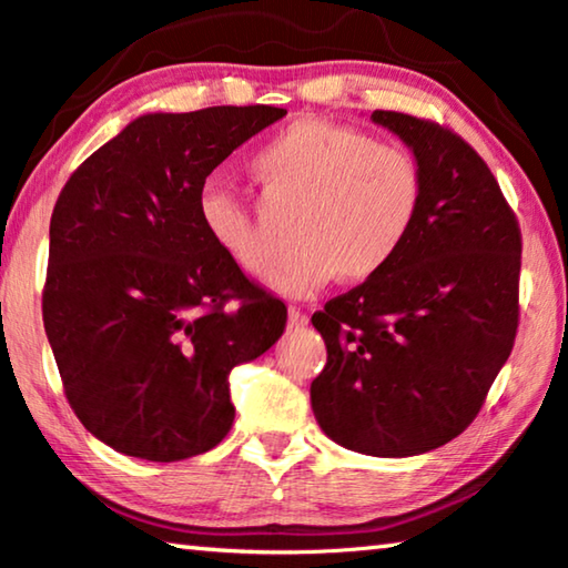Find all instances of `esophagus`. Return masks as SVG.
<instances>
[{"label":"esophagus","mask_w":568,"mask_h":568,"mask_svg":"<svg viewBox=\"0 0 568 568\" xmlns=\"http://www.w3.org/2000/svg\"><path fill=\"white\" fill-rule=\"evenodd\" d=\"M287 325L295 331H301L307 325V315L297 305H291V311H287Z\"/></svg>","instance_id":"1"}]
</instances>
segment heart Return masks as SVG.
<instances>
[{"instance_id":"1","label":"heart","mask_w":568,"mask_h":568,"mask_svg":"<svg viewBox=\"0 0 568 568\" xmlns=\"http://www.w3.org/2000/svg\"><path fill=\"white\" fill-rule=\"evenodd\" d=\"M265 200L301 210V250L277 267L271 285L307 297L333 281L365 283L396 261L416 227L423 175L416 158L396 145L321 118L283 128L250 160ZM197 213L210 240L237 267L265 277L281 247L243 195L220 182L200 190Z\"/></svg>"}]
</instances>
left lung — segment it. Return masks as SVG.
Segmentation results:
<instances>
[{
  "instance_id": "obj_1",
  "label": "left lung",
  "mask_w": 568,
  "mask_h": 568,
  "mask_svg": "<svg viewBox=\"0 0 568 568\" xmlns=\"http://www.w3.org/2000/svg\"><path fill=\"white\" fill-rule=\"evenodd\" d=\"M371 118L416 155L423 205L386 271L313 313L328 363L311 403L335 444L403 458L464 434L511 355L521 227L460 134L393 110Z\"/></svg>"
}]
</instances>
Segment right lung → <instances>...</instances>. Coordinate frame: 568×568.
Returning a JSON list of instances; mask_svg holds the SVG:
<instances>
[{"label": "right lung", "mask_w": 568, "mask_h": 568, "mask_svg": "<svg viewBox=\"0 0 568 568\" xmlns=\"http://www.w3.org/2000/svg\"><path fill=\"white\" fill-rule=\"evenodd\" d=\"M287 110L142 114L57 197L42 318L82 426L124 456L182 460L235 420L230 371L281 338L287 307L205 233L200 190Z\"/></svg>", "instance_id": "obj_1"}]
</instances>
